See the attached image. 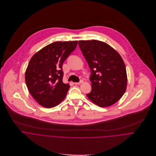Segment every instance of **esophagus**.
I'll list each match as a JSON object with an SVG mask.
<instances>
[{"instance_id": "esophagus-1", "label": "esophagus", "mask_w": 156, "mask_h": 156, "mask_svg": "<svg viewBox=\"0 0 156 156\" xmlns=\"http://www.w3.org/2000/svg\"><path fill=\"white\" fill-rule=\"evenodd\" d=\"M83 82V80H80V82H76V83H74L76 85H80V84H81V83H82Z\"/></svg>"}]
</instances>
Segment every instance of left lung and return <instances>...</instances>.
I'll return each instance as SVG.
<instances>
[{
    "instance_id": "left-lung-1",
    "label": "left lung",
    "mask_w": 156,
    "mask_h": 156,
    "mask_svg": "<svg viewBox=\"0 0 156 156\" xmlns=\"http://www.w3.org/2000/svg\"><path fill=\"white\" fill-rule=\"evenodd\" d=\"M79 45L91 71V91L87 97L100 107L114 105L127 88L126 68L122 57L101 41H80Z\"/></svg>"
}]
</instances>
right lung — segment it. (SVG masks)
<instances>
[{
    "label": "right lung",
    "instance_id": "right-lung-1",
    "mask_svg": "<svg viewBox=\"0 0 156 156\" xmlns=\"http://www.w3.org/2000/svg\"><path fill=\"white\" fill-rule=\"evenodd\" d=\"M77 42L51 43L30 59L25 73L26 83L30 95L43 107H55L66 97L70 86L63 82L62 66Z\"/></svg>",
    "mask_w": 156,
    "mask_h": 156
}]
</instances>
